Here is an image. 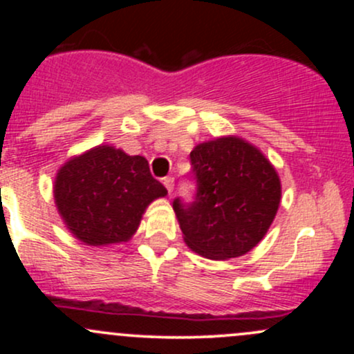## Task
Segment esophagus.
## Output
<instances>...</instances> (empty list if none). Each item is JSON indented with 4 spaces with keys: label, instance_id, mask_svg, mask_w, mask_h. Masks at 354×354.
<instances>
[{
    "label": "esophagus",
    "instance_id": "1",
    "mask_svg": "<svg viewBox=\"0 0 354 354\" xmlns=\"http://www.w3.org/2000/svg\"><path fill=\"white\" fill-rule=\"evenodd\" d=\"M163 185H165V188L168 189V193L171 194L173 193V188H174V180L171 176H166L165 180H163Z\"/></svg>",
    "mask_w": 354,
    "mask_h": 354
}]
</instances>
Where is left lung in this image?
<instances>
[{
    "mask_svg": "<svg viewBox=\"0 0 354 354\" xmlns=\"http://www.w3.org/2000/svg\"><path fill=\"white\" fill-rule=\"evenodd\" d=\"M196 193L191 203L174 198L185 241L209 259L248 253L271 226L281 200L273 165L239 138H218L189 153Z\"/></svg>",
    "mask_w": 354,
    "mask_h": 354,
    "instance_id": "obj_1",
    "label": "left lung"
}]
</instances>
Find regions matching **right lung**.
<instances>
[{"label":"right lung","instance_id":"obj_1","mask_svg":"<svg viewBox=\"0 0 354 354\" xmlns=\"http://www.w3.org/2000/svg\"><path fill=\"white\" fill-rule=\"evenodd\" d=\"M166 194L143 156H129L108 145L73 158L55 181L61 218L80 241L91 246L131 238L146 206Z\"/></svg>","mask_w":354,"mask_h":354}]
</instances>
